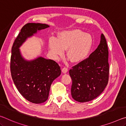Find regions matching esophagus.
<instances>
[{"mask_svg": "<svg viewBox=\"0 0 126 126\" xmlns=\"http://www.w3.org/2000/svg\"><path fill=\"white\" fill-rule=\"evenodd\" d=\"M62 72H63L64 73H66L68 72V68L67 67H64V68H62Z\"/></svg>", "mask_w": 126, "mask_h": 126, "instance_id": "34e87169", "label": "esophagus"}]
</instances>
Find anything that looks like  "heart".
Wrapping results in <instances>:
<instances>
[{"label":"heart","instance_id":"b5f03b06","mask_svg":"<svg viewBox=\"0 0 126 126\" xmlns=\"http://www.w3.org/2000/svg\"><path fill=\"white\" fill-rule=\"evenodd\" d=\"M92 46V38L88 33L80 30L62 32L57 39L51 38L49 42L50 52L53 56L62 55L67 50V56L72 62L83 61L89 54Z\"/></svg>","mask_w":126,"mask_h":126}]
</instances>
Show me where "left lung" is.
<instances>
[{
    "label": "left lung",
    "instance_id": "obj_1",
    "mask_svg": "<svg viewBox=\"0 0 126 126\" xmlns=\"http://www.w3.org/2000/svg\"><path fill=\"white\" fill-rule=\"evenodd\" d=\"M108 50L104 35L89 57L72 67L71 94L75 101L86 102L95 99L104 91L109 79Z\"/></svg>",
    "mask_w": 126,
    "mask_h": 126
}]
</instances>
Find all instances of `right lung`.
<instances>
[{
	"mask_svg": "<svg viewBox=\"0 0 126 126\" xmlns=\"http://www.w3.org/2000/svg\"><path fill=\"white\" fill-rule=\"evenodd\" d=\"M49 27L41 23H27L21 29L12 48L10 67L14 83L22 95L35 104L43 103L48 99L53 81L61 74V67L54 61L43 57L25 61L19 48L27 38Z\"/></svg>",
	"mask_w": 126,
	"mask_h": 126,
	"instance_id": "obj_1",
	"label": "right lung"
}]
</instances>
